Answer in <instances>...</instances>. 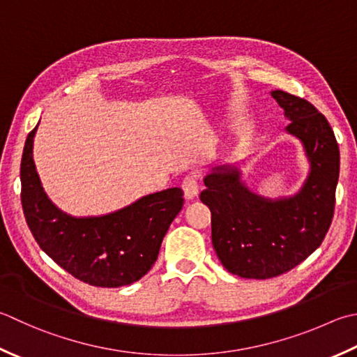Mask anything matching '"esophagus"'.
I'll use <instances>...</instances> for the list:
<instances>
[{
    "instance_id": "esophagus-1",
    "label": "esophagus",
    "mask_w": 357,
    "mask_h": 357,
    "mask_svg": "<svg viewBox=\"0 0 357 357\" xmlns=\"http://www.w3.org/2000/svg\"><path fill=\"white\" fill-rule=\"evenodd\" d=\"M183 190H184L185 199L190 201V199L197 198V197H198V190H199L197 176H193V174H190V176H187V178L183 181Z\"/></svg>"
}]
</instances>
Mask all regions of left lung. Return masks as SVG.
Returning a JSON list of instances; mask_svg holds the SVG:
<instances>
[{
    "label": "left lung",
    "instance_id": "obj_1",
    "mask_svg": "<svg viewBox=\"0 0 357 357\" xmlns=\"http://www.w3.org/2000/svg\"><path fill=\"white\" fill-rule=\"evenodd\" d=\"M284 111L288 135L302 142L310 170L294 195L266 198L243 179L241 164L206 174L199 199L212 212V243L220 261L243 278H272L296 268L322 244L331 226L340 153L324 114L308 100L271 91Z\"/></svg>",
    "mask_w": 357,
    "mask_h": 357
}]
</instances>
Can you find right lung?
<instances>
[{
    "label": "right lung",
    "instance_id": "1",
    "mask_svg": "<svg viewBox=\"0 0 357 357\" xmlns=\"http://www.w3.org/2000/svg\"><path fill=\"white\" fill-rule=\"evenodd\" d=\"M21 158V204L38 246L79 280L119 288L142 278L158 260L172 221L184 206L179 187L150 193L119 211L73 216L49 199L33 162V137Z\"/></svg>",
    "mask_w": 357,
    "mask_h": 357
}]
</instances>
